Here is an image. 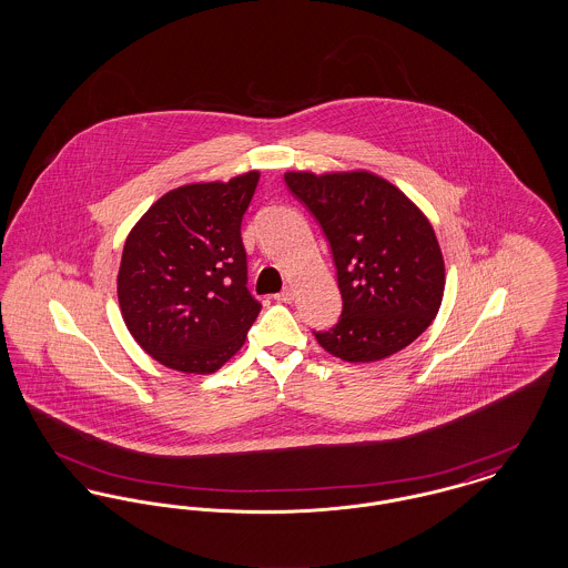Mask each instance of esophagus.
<instances>
[{"label": "esophagus", "mask_w": 568, "mask_h": 568, "mask_svg": "<svg viewBox=\"0 0 568 568\" xmlns=\"http://www.w3.org/2000/svg\"><path fill=\"white\" fill-rule=\"evenodd\" d=\"M274 297H276L278 302H292V300H294V290H292V287H285L281 294H276Z\"/></svg>", "instance_id": "obj_1"}]
</instances>
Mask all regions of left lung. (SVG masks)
Instances as JSON below:
<instances>
[{
	"mask_svg": "<svg viewBox=\"0 0 568 568\" xmlns=\"http://www.w3.org/2000/svg\"><path fill=\"white\" fill-rule=\"evenodd\" d=\"M285 185L317 219L343 296L338 322L313 332L345 362H377L433 324L445 264L430 221L371 172H287Z\"/></svg>",
	"mask_w": 568,
	"mask_h": 568,
	"instance_id": "1",
	"label": "left lung"
}]
</instances>
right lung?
<instances>
[{
  "mask_svg": "<svg viewBox=\"0 0 568 568\" xmlns=\"http://www.w3.org/2000/svg\"><path fill=\"white\" fill-rule=\"evenodd\" d=\"M260 181L193 183L162 195L130 232L116 278L135 343L160 364L209 375L244 345L262 304L246 290L241 223Z\"/></svg>",
  "mask_w": 568,
  "mask_h": 568,
  "instance_id": "add662e5",
  "label": "right lung"
}]
</instances>
